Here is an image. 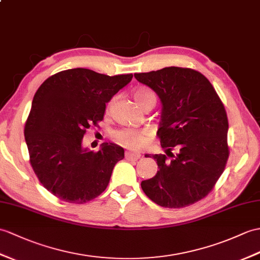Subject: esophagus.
I'll use <instances>...</instances> for the list:
<instances>
[{
    "instance_id": "34e87169",
    "label": "esophagus",
    "mask_w": 260,
    "mask_h": 260,
    "mask_svg": "<svg viewBox=\"0 0 260 260\" xmlns=\"http://www.w3.org/2000/svg\"><path fill=\"white\" fill-rule=\"evenodd\" d=\"M125 158L128 159V160H137L141 158V153L140 152H127L125 153Z\"/></svg>"
}]
</instances>
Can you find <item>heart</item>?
Listing matches in <instances>:
<instances>
[{"label": "heart", "mask_w": 260, "mask_h": 260, "mask_svg": "<svg viewBox=\"0 0 260 260\" xmlns=\"http://www.w3.org/2000/svg\"><path fill=\"white\" fill-rule=\"evenodd\" d=\"M134 100L138 104V106L144 104V103L152 101L156 103V95L146 87L137 88L134 93ZM112 102L108 103V106H111ZM148 133L143 129H135V128H120L114 132L113 137L118 144L122 145L124 147L132 148V149H138L142 148L145 143H146Z\"/></svg>", "instance_id": "1"}]
</instances>
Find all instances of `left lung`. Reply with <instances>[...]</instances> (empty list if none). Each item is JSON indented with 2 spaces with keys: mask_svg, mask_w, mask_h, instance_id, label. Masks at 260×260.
Segmentation results:
<instances>
[{
  "mask_svg": "<svg viewBox=\"0 0 260 260\" xmlns=\"http://www.w3.org/2000/svg\"><path fill=\"white\" fill-rule=\"evenodd\" d=\"M134 76L161 101L157 136L166 153L153 155L159 170L153 178L143 180L142 189L159 206H189L213 190L227 164L224 104L212 83L192 69L170 66Z\"/></svg>",
  "mask_w": 260,
  "mask_h": 260,
  "instance_id": "8db88e82",
  "label": "left lung"
}]
</instances>
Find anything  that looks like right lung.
I'll return each mask as SVG.
<instances>
[{
    "label": "right lung",
    "mask_w": 260,
    "mask_h": 260,
    "mask_svg": "<svg viewBox=\"0 0 260 260\" xmlns=\"http://www.w3.org/2000/svg\"><path fill=\"white\" fill-rule=\"evenodd\" d=\"M132 78L72 69L50 76L36 90L24 127L29 162L40 183L61 201L84 204L106 189L124 149L104 143L93 152L82 147V138Z\"/></svg>",
    "instance_id": "right-lung-1"
}]
</instances>
